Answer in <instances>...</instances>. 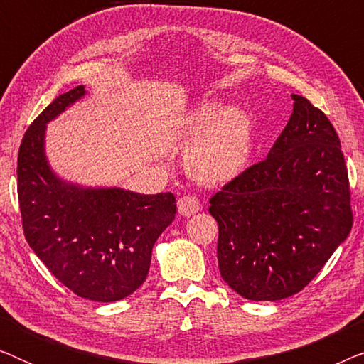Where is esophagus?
Masks as SVG:
<instances>
[{
    "instance_id": "obj_1",
    "label": "esophagus",
    "mask_w": 364,
    "mask_h": 364,
    "mask_svg": "<svg viewBox=\"0 0 364 364\" xmlns=\"http://www.w3.org/2000/svg\"><path fill=\"white\" fill-rule=\"evenodd\" d=\"M178 213L183 217H191L200 210V200L196 196H183L177 202Z\"/></svg>"
}]
</instances>
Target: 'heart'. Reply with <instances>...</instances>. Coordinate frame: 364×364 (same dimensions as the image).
<instances>
[{
    "mask_svg": "<svg viewBox=\"0 0 364 364\" xmlns=\"http://www.w3.org/2000/svg\"><path fill=\"white\" fill-rule=\"evenodd\" d=\"M183 136L197 139L187 154V171L198 182H227L242 172L252 152V124L240 109L203 102L183 119Z\"/></svg>",
    "mask_w": 364,
    "mask_h": 364,
    "instance_id": "b5f03b06",
    "label": "heart"
}]
</instances>
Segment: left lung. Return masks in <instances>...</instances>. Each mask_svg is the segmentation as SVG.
I'll use <instances>...</instances> for the list:
<instances>
[{"mask_svg":"<svg viewBox=\"0 0 364 364\" xmlns=\"http://www.w3.org/2000/svg\"><path fill=\"white\" fill-rule=\"evenodd\" d=\"M293 114L268 157L210 198L223 280L247 300L303 290L353 227L340 137L326 114L293 94Z\"/></svg>","mask_w":364,"mask_h":364,"instance_id":"left-lung-1","label":"left lung"}]
</instances>
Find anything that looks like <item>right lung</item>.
Returning <instances> with one entry per match:
<instances>
[{
  "label": "right lung",
  "instance_id": "obj_1",
  "mask_svg": "<svg viewBox=\"0 0 364 364\" xmlns=\"http://www.w3.org/2000/svg\"><path fill=\"white\" fill-rule=\"evenodd\" d=\"M86 91L61 94L34 119L18 152V200L26 242L77 296L117 301L147 278L152 247L176 217L171 192L82 188L54 176L44 156L46 124Z\"/></svg>",
  "mask_w": 364,
  "mask_h": 364
}]
</instances>
